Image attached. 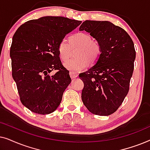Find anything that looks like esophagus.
<instances>
[{"instance_id": "esophagus-1", "label": "esophagus", "mask_w": 150, "mask_h": 150, "mask_svg": "<svg viewBox=\"0 0 150 150\" xmlns=\"http://www.w3.org/2000/svg\"><path fill=\"white\" fill-rule=\"evenodd\" d=\"M69 76H70L71 79H75V78H76L78 76V74L74 72V71H70V72H69Z\"/></svg>"}]
</instances>
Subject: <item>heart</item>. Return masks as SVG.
I'll use <instances>...</instances> for the list:
<instances>
[{
  "label": "heart",
  "instance_id": "1",
  "mask_svg": "<svg viewBox=\"0 0 150 150\" xmlns=\"http://www.w3.org/2000/svg\"><path fill=\"white\" fill-rule=\"evenodd\" d=\"M76 46H79L75 53L76 58L69 59L63 63L65 68L74 72L83 70L89 63L94 65L102 55L101 44L93 40L89 34L80 32L69 38V43L66 39H62L59 42L57 50L60 58L63 61L68 59L71 48Z\"/></svg>",
  "mask_w": 150,
  "mask_h": 150
}]
</instances>
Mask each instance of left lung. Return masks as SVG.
Returning a JSON list of instances; mask_svg holds the SVG:
<instances>
[{
    "mask_svg": "<svg viewBox=\"0 0 150 150\" xmlns=\"http://www.w3.org/2000/svg\"><path fill=\"white\" fill-rule=\"evenodd\" d=\"M101 44L98 62L79 77L84 83L82 100L91 113L110 115L121 106L129 91L136 52L126 30L108 21L85 20L79 28Z\"/></svg>",
    "mask_w": 150,
    "mask_h": 150,
    "instance_id": "left-lung-1",
    "label": "left lung"
}]
</instances>
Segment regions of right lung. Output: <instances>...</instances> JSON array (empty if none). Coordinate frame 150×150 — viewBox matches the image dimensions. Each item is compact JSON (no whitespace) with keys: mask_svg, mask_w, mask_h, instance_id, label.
Segmentation results:
<instances>
[{"mask_svg":"<svg viewBox=\"0 0 150 150\" xmlns=\"http://www.w3.org/2000/svg\"><path fill=\"white\" fill-rule=\"evenodd\" d=\"M81 21L61 16H44L22 24L10 48L12 77L20 101L32 112H54L71 80L58 53V44ZM57 71L53 75L50 73Z\"/></svg>","mask_w":150,"mask_h":150,"instance_id":"add662e5","label":"right lung"}]
</instances>
